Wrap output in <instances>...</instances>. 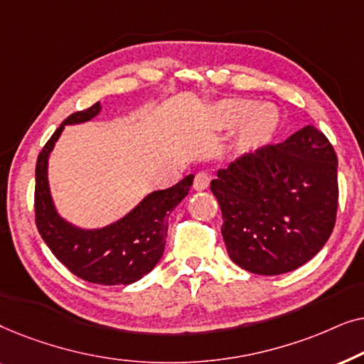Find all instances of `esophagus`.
I'll use <instances>...</instances> for the list:
<instances>
[{
  "label": "esophagus",
  "instance_id": "esophagus-1",
  "mask_svg": "<svg viewBox=\"0 0 364 364\" xmlns=\"http://www.w3.org/2000/svg\"><path fill=\"white\" fill-rule=\"evenodd\" d=\"M210 186V176L207 172H198L193 177V188L196 191H205V188Z\"/></svg>",
  "mask_w": 364,
  "mask_h": 364
}]
</instances>
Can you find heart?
Listing matches in <instances>:
<instances>
[{
  "label": "heart",
  "instance_id": "1",
  "mask_svg": "<svg viewBox=\"0 0 364 364\" xmlns=\"http://www.w3.org/2000/svg\"><path fill=\"white\" fill-rule=\"evenodd\" d=\"M253 107H255L253 106V102H248V101H230L223 104L222 114L223 117H225V121L238 122L242 121L243 117H247L253 110ZM272 126H273V116L270 109L267 106L257 107L245 124V134L247 136H262V134L270 131Z\"/></svg>",
  "mask_w": 364,
  "mask_h": 364
}]
</instances>
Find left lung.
<instances>
[{
    "label": "left lung",
    "instance_id": "left-lung-1",
    "mask_svg": "<svg viewBox=\"0 0 364 364\" xmlns=\"http://www.w3.org/2000/svg\"><path fill=\"white\" fill-rule=\"evenodd\" d=\"M338 157L315 126L248 152L210 182L228 257L257 275L295 270L321 250L336 222Z\"/></svg>",
    "mask_w": 364,
    "mask_h": 364
}]
</instances>
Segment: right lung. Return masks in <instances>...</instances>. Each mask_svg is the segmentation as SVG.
<instances>
[{"label":"right lung","instance_id":"right-lung-1","mask_svg":"<svg viewBox=\"0 0 364 364\" xmlns=\"http://www.w3.org/2000/svg\"><path fill=\"white\" fill-rule=\"evenodd\" d=\"M101 111L96 102L69 116L39 152L34 187L38 232L54 257L74 275L97 285H129L147 275L161 260L166 247L168 215L188 193L193 176L166 191H156L111 225L84 230L58 215L48 183V159L64 126L91 121Z\"/></svg>","mask_w":364,"mask_h":364}]
</instances>
